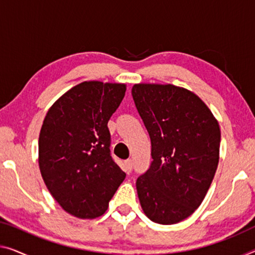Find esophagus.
I'll return each mask as SVG.
<instances>
[{"label": "esophagus", "instance_id": "1", "mask_svg": "<svg viewBox=\"0 0 255 255\" xmlns=\"http://www.w3.org/2000/svg\"><path fill=\"white\" fill-rule=\"evenodd\" d=\"M125 166H126L127 172H131V170H132V160H131V159H127V160L125 161Z\"/></svg>", "mask_w": 255, "mask_h": 255}]
</instances>
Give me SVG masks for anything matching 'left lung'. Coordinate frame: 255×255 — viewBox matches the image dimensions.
Listing matches in <instances>:
<instances>
[{
	"mask_svg": "<svg viewBox=\"0 0 255 255\" xmlns=\"http://www.w3.org/2000/svg\"><path fill=\"white\" fill-rule=\"evenodd\" d=\"M132 100L151 139L152 161L136 181L151 221L174 225L199 207L219 164L221 131L198 96L173 85H135Z\"/></svg>",
	"mask_w": 255,
	"mask_h": 255,
	"instance_id": "8db88e82",
	"label": "left lung"
}]
</instances>
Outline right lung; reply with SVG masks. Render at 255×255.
<instances>
[{"label":"right lung","mask_w":255,"mask_h":255,"mask_svg":"<svg viewBox=\"0 0 255 255\" xmlns=\"http://www.w3.org/2000/svg\"><path fill=\"white\" fill-rule=\"evenodd\" d=\"M126 86L82 82L64 94L44 118L39 137L43 181L64 211L80 219L104 214L126 177L111 155L108 123Z\"/></svg>","instance_id":"right-lung-1"}]
</instances>
